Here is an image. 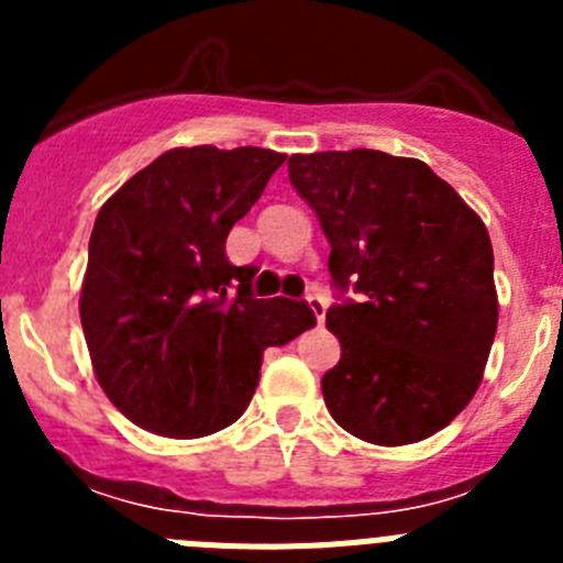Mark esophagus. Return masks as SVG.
I'll use <instances>...</instances> for the list:
<instances>
[{
	"instance_id": "esophagus-1",
	"label": "esophagus",
	"mask_w": 563,
	"mask_h": 563,
	"mask_svg": "<svg viewBox=\"0 0 563 563\" xmlns=\"http://www.w3.org/2000/svg\"><path fill=\"white\" fill-rule=\"evenodd\" d=\"M307 305H310V310L316 312L318 324H324V318H327V301H324V296H318V292H310V296H307Z\"/></svg>"
}]
</instances>
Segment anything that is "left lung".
<instances>
[{
    "mask_svg": "<svg viewBox=\"0 0 563 563\" xmlns=\"http://www.w3.org/2000/svg\"><path fill=\"white\" fill-rule=\"evenodd\" d=\"M290 183L330 242L327 310L341 361L321 377L332 420L375 445L445 429L476 395L499 298L485 222L415 157L375 148L292 154Z\"/></svg>",
    "mask_w": 563,
    "mask_h": 563,
    "instance_id": "8db88e82",
    "label": "left lung"
}]
</instances>
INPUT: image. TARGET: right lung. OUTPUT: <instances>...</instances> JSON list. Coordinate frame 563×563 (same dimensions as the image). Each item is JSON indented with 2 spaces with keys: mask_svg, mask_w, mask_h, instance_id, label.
Instances as JSON below:
<instances>
[{
  "mask_svg": "<svg viewBox=\"0 0 563 563\" xmlns=\"http://www.w3.org/2000/svg\"><path fill=\"white\" fill-rule=\"evenodd\" d=\"M285 154L172 148L103 202L89 236L81 327L114 409L161 437H206L247 409L267 346L316 327L307 301L253 298L256 267L225 239Z\"/></svg>",
  "mask_w": 563,
  "mask_h": 563,
  "instance_id": "1",
  "label": "right lung"
}]
</instances>
